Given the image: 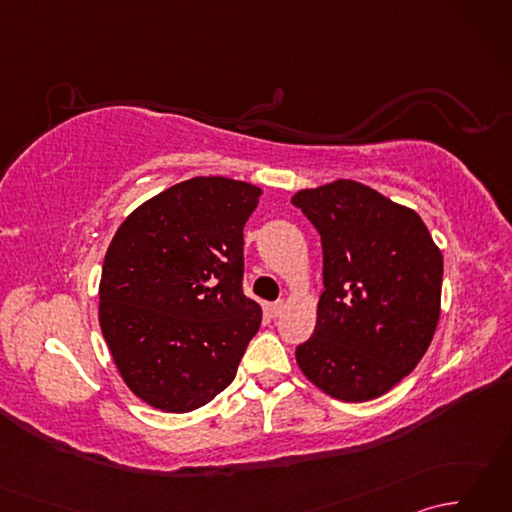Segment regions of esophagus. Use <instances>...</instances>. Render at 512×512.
I'll return each mask as SVG.
<instances>
[{"instance_id":"34e87169","label":"esophagus","mask_w":512,"mask_h":512,"mask_svg":"<svg viewBox=\"0 0 512 512\" xmlns=\"http://www.w3.org/2000/svg\"><path fill=\"white\" fill-rule=\"evenodd\" d=\"M284 308H286L284 301L268 303V314H270V317H273V319H277V317H281V312H284Z\"/></svg>"}]
</instances>
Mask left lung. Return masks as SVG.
Instances as JSON below:
<instances>
[{
  "mask_svg": "<svg viewBox=\"0 0 512 512\" xmlns=\"http://www.w3.org/2000/svg\"><path fill=\"white\" fill-rule=\"evenodd\" d=\"M317 228L323 295L297 347L301 372L336 400L365 402L398 385L440 319L442 253L416 211L354 180L295 193Z\"/></svg>",
  "mask_w": 512,
  "mask_h": 512,
  "instance_id": "8db88e82",
  "label": "left lung"
}]
</instances>
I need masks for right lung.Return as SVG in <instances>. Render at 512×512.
Here are the masks:
<instances>
[{"label": "right lung", "mask_w": 512, "mask_h": 512, "mask_svg": "<svg viewBox=\"0 0 512 512\" xmlns=\"http://www.w3.org/2000/svg\"><path fill=\"white\" fill-rule=\"evenodd\" d=\"M262 189L222 176L140 204L105 253L99 321L127 387L187 413L233 383L262 308L242 290L244 224Z\"/></svg>", "instance_id": "add662e5"}]
</instances>
